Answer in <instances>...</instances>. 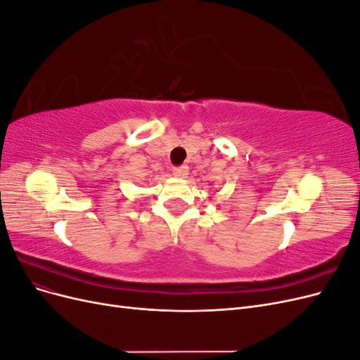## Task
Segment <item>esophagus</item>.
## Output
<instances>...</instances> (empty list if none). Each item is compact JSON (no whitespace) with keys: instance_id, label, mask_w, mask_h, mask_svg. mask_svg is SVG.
<instances>
[{"instance_id":"34e87169","label":"esophagus","mask_w":360,"mask_h":360,"mask_svg":"<svg viewBox=\"0 0 360 360\" xmlns=\"http://www.w3.org/2000/svg\"><path fill=\"white\" fill-rule=\"evenodd\" d=\"M189 174V168L188 167H177V168H172V176L177 177V179H184Z\"/></svg>"}]
</instances>
